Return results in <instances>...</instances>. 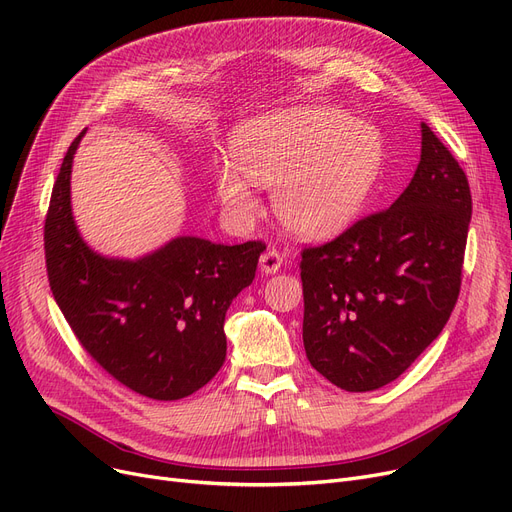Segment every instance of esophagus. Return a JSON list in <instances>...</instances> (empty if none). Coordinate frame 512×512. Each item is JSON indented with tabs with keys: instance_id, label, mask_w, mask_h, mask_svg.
<instances>
[{
	"instance_id": "1",
	"label": "esophagus",
	"mask_w": 512,
	"mask_h": 512,
	"mask_svg": "<svg viewBox=\"0 0 512 512\" xmlns=\"http://www.w3.org/2000/svg\"><path fill=\"white\" fill-rule=\"evenodd\" d=\"M259 265H261V270L265 274H276L282 268V255H280V251L274 249V247H268L259 257Z\"/></svg>"
}]
</instances>
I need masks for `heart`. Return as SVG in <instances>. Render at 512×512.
<instances>
[{
    "mask_svg": "<svg viewBox=\"0 0 512 512\" xmlns=\"http://www.w3.org/2000/svg\"><path fill=\"white\" fill-rule=\"evenodd\" d=\"M232 161L213 169L215 194L236 221L257 213L251 186L272 188L280 224L301 238L341 232L379 182L385 146L372 125L332 106H297L257 117L232 136Z\"/></svg>",
    "mask_w": 512,
    "mask_h": 512,
    "instance_id": "1",
    "label": "heart"
}]
</instances>
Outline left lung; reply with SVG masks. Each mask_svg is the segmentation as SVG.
<instances>
[{
  "instance_id": "left-lung-1",
  "label": "left lung",
  "mask_w": 512,
  "mask_h": 512,
  "mask_svg": "<svg viewBox=\"0 0 512 512\" xmlns=\"http://www.w3.org/2000/svg\"><path fill=\"white\" fill-rule=\"evenodd\" d=\"M420 133V163L397 201L301 253L307 360L345 391H374L408 370L460 293L471 188L427 123Z\"/></svg>"
}]
</instances>
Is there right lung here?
<instances>
[{
    "mask_svg": "<svg viewBox=\"0 0 512 512\" xmlns=\"http://www.w3.org/2000/svg\"><path fill=\"white\" fill-rule=\"evenodd\" d=\"M66 150L43 230L52 295L83 349L127 389L173 402L205 387L226 360V311L265 244L177 236L140 259L87 247L73 219Z\"/></svg>",
    "mask_w": 512,
    "mask_h": 512,
    "instance_id": "obj_1",
    "label": "right lung"
}]
</instances>
